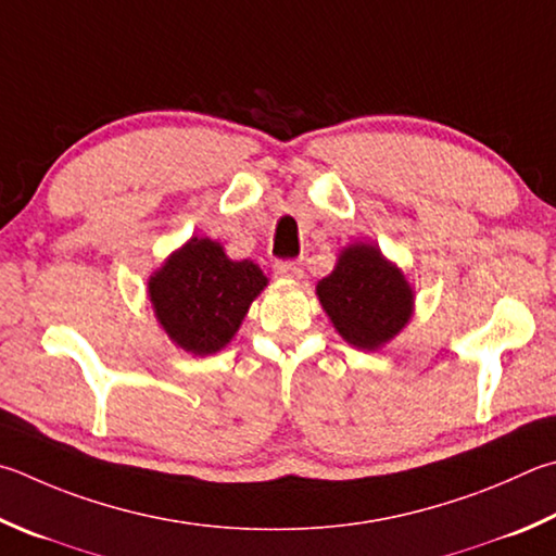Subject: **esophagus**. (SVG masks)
<instances>
[{"label":"esophagus","instance_id":"34e87169","mask_svg":"<svg viewBox=\"0 0 556 556\" xmlns=\"http://www.w3.org/2000/svg\"><path fill=\"white\" fill-rule=\"evenodd\" d=\"M275 275L279 279L296 281V279H301V275H304V271H301L299 262H294V260H279V262H275Z\"/></svg>","mask_w":556,"mask_h":556}]
</instances>
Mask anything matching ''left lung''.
Wrapping results in <instances>:
<instances>
[{"label": "left lung", "instance_id": "1", "mask_svg": "<svg viewBox=\"0 0 556 556\" xmlns=\"http://www.w3.org/2000/svg\"><path fill=\"white\" fill-rule=\"evenodd\" d=\"M316 294L342 340L357 350L387 345L413 316L410 285L371 243L342 250L336 269L318 281Z\"/></svg>", "mask_w": 556, "mask_h": 556}]
</instances>
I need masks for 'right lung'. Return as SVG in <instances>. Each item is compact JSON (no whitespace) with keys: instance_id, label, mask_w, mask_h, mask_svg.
<instances>
[{"instance_id":"1","label":"right lung","mask_w":556,"mask_h":556,"mask_svg":"<svg viewBox=\"0 0 556 556\" xmlns=\"http://www.w3.org/2000/svg\"><path fill=\"white\" fill-rule=\"evenodd\" d=\"M267 277L252 260H230L211 238H191L148 279L150 304L167 338L191 355L224 350Z\"/></svg>"}]
</instances>
